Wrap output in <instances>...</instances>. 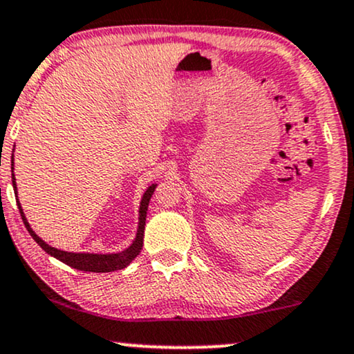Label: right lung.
<instances>
[{
    "label": "right lung",
    "mask_w": 354,
    "mask_h": 354,
    "mask_svg": "<svg viewBox=\"0 0 354 354\" xmlns=\"http://www.w3.org/2000/svg\"><path fill=\"white\" fill-rule=\"evenodd\" d=\"M15 156V153H12ZM11 171H15V158L11 160ZM12 178V187H15V194L17 196V187H16V178L15 173H11ZM156 185H151L147 187V191L144 192L140 199V207H138V225H137V234L136 239L131 243V247H127L122 252L118 253H73V252H64V250H58L55 247H50L47 241H44L40 236L35 234V232L30 229V223L28 222V218L24 216V210H22L19 199H17V207H19L21 217L24 221V225L30 236L35 240V243L39 245L44 252L50 254V257L57 258L58 261L65 263L71 268L78 271H88V272H111V271H118V270H124L125 266H129L132 263V259H136V257L140 253L142 247H144V230H145V218H147V209H149V203L151 194H153Z\"/></svg>",
    "instance_id": "1"
}]
</instances>
